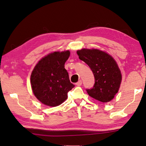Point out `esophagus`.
I'll return each mask as SVG.
<instances>
[{
    "mask_svg": "<svg viewBox=\"0 0 146 146\" xmlns=\"http://www.w3.org/2000/svg\"><path fill=\"white\" fill-rule=\"evenodd\" d=\"M82 82L81 80H78V82H76V86H80L81 85H82Z\"/></svg>",
    "mask_w": 146,
    "mask_h": 146,
    "instance_id": "obj_1",
    "label": "esophagus"
}]
</instances>
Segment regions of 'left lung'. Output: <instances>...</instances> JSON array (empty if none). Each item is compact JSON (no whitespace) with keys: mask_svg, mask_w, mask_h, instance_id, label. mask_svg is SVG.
Here are the masks:
<instances>
[{"mask_svg":"<svg viewBox=\"0 0 146 146\" xmlns=\"http://www.w3.org/2000/svg\"><path fill=\"white\" fill-rule=\"evenodd\" d=\"M79 59L91 68L94 76V84L86 89L90 96L103 103L112 100L117 93L121 82V74L115 60L97 49H82L77 51Z\"/></svg>","mask_w":146,"mask_h":146,"instance_id":"obj_1","label":"left lung"}]
</instances>
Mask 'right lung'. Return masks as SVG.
Wrapping results in <instances>:
<instances>
[{"mask_svg": "<svg viewBox=\"0 0 146 146\" xmlns=\"http://www.w3.org/2000/svg\"><path fill=\"white\" fill-rule=\"evenodd\" d=\"M70 52H55L39 60L32 72L31 83L35 96L43 104L56 107L68 98L71 84L64 64Z\"/></svg>", "mask_w": 146, "mask_h": 146, "instance_id": "right-lung-1", "label": "right lung"}]
</instances>
